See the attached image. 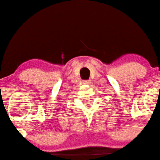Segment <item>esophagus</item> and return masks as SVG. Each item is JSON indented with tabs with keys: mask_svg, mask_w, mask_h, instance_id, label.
Returning a JSON list of instances; mask_svg holds the SVG:
<instances>
[{
	"mask_svg": "<svg viewBox=\"0 0 160 160\" xmlns=\"http://www.w3.org/2000/svg\"><path fill=\"white\" fill-rule=\"evenodd\" d=\"M83 84H85V85H89V84H90V83H91V81H90V80H83Z\"/></svg>",
	"mask_w": 160,
	"mask_h": 160,
	"instance_id": "1",
	"label": "esophagus"
}]
</instances>
